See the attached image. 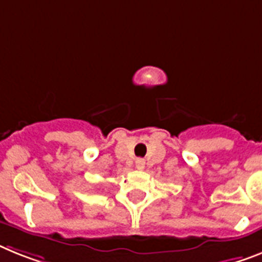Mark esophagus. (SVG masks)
Wrapping results in <instances>:
<instances>
[{"mask_svg":"<svg viewBox=\"0 0 262 262\" xmlns=\"http://www.w3.org/2000/svg\"><path fill=\"white\" fill-rule=\"evenodd\" d=\"M136 168L144 169L145 168V160H142V158H137V160H136Z\"/></svg>","mask_w":262,"mask_h":262,"instance_id":"esophagus-1","label":"esophagus"}]
</instances>
